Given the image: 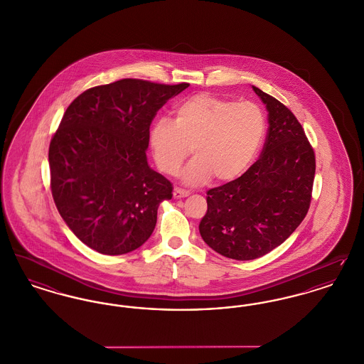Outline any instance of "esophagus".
<instances>
[{"label":"esophagus","mask_w":364,"mask_h":364,"mask_svg":"<svg viewBox=\"0 0 364 364\" xmlns=\"http://www.w3.org/2000/svg\"><path fill=\"white\" fill-rule=\"evenodd\" d=\"M188 195H190V192H188V191L180 190V188H174V199H181V198H186V196H188Z\"/></svg>","instance_id":"1"}]
</instances>
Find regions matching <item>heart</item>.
Masks as SVG:
<instances>
[{"instance_id": "heart-1", "label": "heart", "mask_w": 364, "mask_h": 364, "mask_svg": "<svg viewBox=\"0 0 364 364\" xmlns=\"http://www.w3.org/2000/svg\"><path fill=\"white\" fill-rule=\"evenodd\" d=\"M266 134V119L259 106L236 102L211 94H195L178 105L174 120H156L150 144L156 166L164 173L178 172L190 156L181 180L202 186L213 176L228 183L240 177L258 154Z\"/></svg>"}]
</instances>
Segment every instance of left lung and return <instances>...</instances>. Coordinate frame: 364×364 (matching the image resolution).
I'll use <instances>...</instances> for the list:
<instances>
[{
    "label": "left lung",
    "instance_id": "1",
    "mask_svg": "<svg viewBox=\"0 0 364 364\" xmlns=\"http://www.w3.org/2000/svg\"><path fill=\"white\" fill-rule=\"evenodd\" d=\"M266 105L267 138L259 159L239 178L208 191L202 239L236 260L257 259L285 242L311 202L315 156L294 113L258 87Z\"/></svg>",
    "mask_w": 364,
    "mask_h": 364
}]
</instances>
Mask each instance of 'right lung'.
<instances>
[{
	"mask_svg": "<svg viewBox=\"0 0 364 364\" xmlns=\"http://www.w3.org/2000/svg\"><path fill=\"white\" fill-rule=\"evenodd\" d=\"M188 83L122 79L92 87L68 106L49 147L57 210L75 236L104 255L143 245L172 183L146 151L156 112Z\"/></svg>",
	"mask_w": 364,
	"mask_h": 364,
	"instance_id": "obj_1",
	"label": "right lung"
}]
</instances>
